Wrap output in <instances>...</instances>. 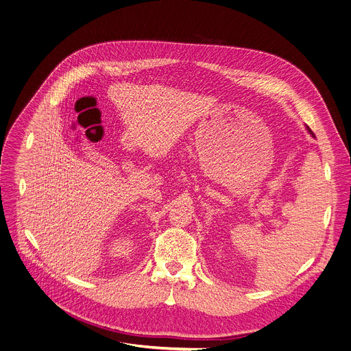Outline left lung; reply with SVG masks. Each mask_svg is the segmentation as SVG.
I'll list each match as a JSON object with an SVG mask.
<instances>
[{
    "instance_id": "left-lung-1",
    "label": "left lung",
    "mask_w": 351,
    "mask_h": 351,
    "mask_svg": "<svg viewBox=\"0 0 351 351\" xmlns=\"http://www.w3.org/2000/svg\"><path fill=\"white\" fill-rule=\"evenodd\" d=\"M307 130H308V132H310V133H311V134H313V136H314V133H313V130H311V129H310V128H308V126H307Z\"/></svg>"
}]
</instances>
